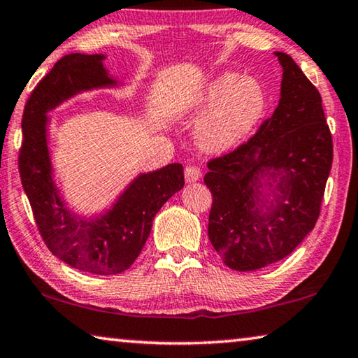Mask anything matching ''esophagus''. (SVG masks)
Returning <instances> with one entry per match:
<instances>
[{
	"instance_id": "obj_1",
	"label": "esophagus",
	"mask_w": 358,
	"mask_h": 358,
	"mask_svg": "<svg viewBox=\"0 0 358 358\" xmlns=\"http://www.w3.org/2000/svg\"><path fill=\"white\" fill-rule=\"evenodd\" d=\"M201 178V170L194 167V166H189L185 169V180L186 183H194V181H197Z\"/></svg>"
}]
</instances>
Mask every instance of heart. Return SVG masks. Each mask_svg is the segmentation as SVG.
<instances>
[{
	"instance_id": "heart-1",
	"label": "heart",
	"mask_w": 358,
	"mask_h": 358,
	"mask_svg": "<svg viewBox=\"0 0 358 358\" xmlns=\"http://www.w3.org/2000/svg\"><path fill=\"white\" fill-rule=\"evenodd\" d=\"M210 106L196 126V143L202 151L223 155L234 150L263 116L266 92L250 76L223 73L192 97L188 108L201 111Z\"/></svg>"
}]
</instances>
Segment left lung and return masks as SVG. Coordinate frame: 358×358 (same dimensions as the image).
Listing matches in <instances>:
<instances>
[{
  "mask_svg": "<svg viewBox=\"0 0 358 358\" xmlns=\"http://www.w3.org/2000/svg\"><path fill=\"white\" fill-rule=\"evenodd\" d=\"M282 66L275 111L247 143L208 162V239L224 264L257 271L288 257L314 229L333 162L322 97L294 60Z\"/></svg>",
  "mask_w": 358,
  "mask_h": 358,
  "instance_id": "1",
  "label": "left lung"
}]
</instances>
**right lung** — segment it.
<instances>
[{
    "label": "right lung",
    "mask_w": 358,
    "mask_h": 358,
    "mask_svg": "<svg viewBox=\"0 0 358 358\" xmlns=\"http://www.w3.org/2000/svg\"><path fill=\"white\" fill-rule=\"evenodd\" d=\"M105 54H66L28 99L22 117L19 172L44 243L71 268L95 275L129 269L148 239L161 207L185 185L183 166L140 173L103 213L81 217L68 208L54 180L48 145V113L75 95L119 87L103 66Z\"/></svg>",
    "instance_id": "1"
}]
</instances>
